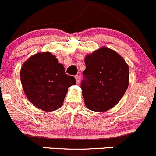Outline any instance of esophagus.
<instances>
[{
    "label": "esophagus",
    "mask_w": 156,
    "mask_h": 156,
    "mask_svg": "<svg viewBox=\"0 0 156 156\" xmlns=\"http://www.w3.org/2000/svg\"><path fill=\"white\" fill-rule=\"evenodd\" d=\"M75 79H76V83H80V75H76V76H75Z\"/></svg>",
    "instance_id": "esophagus-1"
}]
</instances>
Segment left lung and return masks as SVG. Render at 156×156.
<instances>
[{"mask_svg":"<svg viewBox=\"0 0 156 156\" xmlns=\"http://www.w3.org/2000/svg\"><path fill=\"white\" fill-rule=\"evenodd\" d=\"M85 63L81 83L85 104L92 111H108L128 88V65L118 53L105 47L88 55Z\"/></svg>","mask_w":156,"mask_h":156,"instance_id":"1","label":"left lung"}]
</instances>
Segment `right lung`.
<instances>
[{"mask_svg":"<svg viewBox=\"0 0 156 156\" xmlns=\"http://www.w3.org/2000/svg\"><path fill=\"white\" fill-rule=\"evenodd\" d=\"M20 76L28 100L46 112L59 108L68 88L76 84L75 78L65 73L63 65L49 52L37 53L27 60Z\"/></svg>","mask_w":156,"mask_h":156,"instance_id":"1","label":"right lung"}]
</instances>
